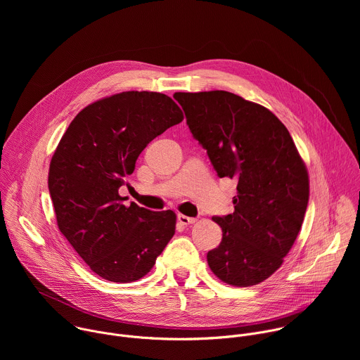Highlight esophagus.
<instances>
[{
	"label": "esophagus",
	"instance_id": "34e87169",
	"mask_svg": "<svg viewBox=\"0 0 360 360\" xmlns=\"http://www.w3.org/2000/svg\"><path fill=\"white\" fill-rule=\"evenodd\" d=\"M178 221H179V224H182V225H192V224H195L196 222V218H189V217H186V215H182V214H179L178 215Z\"/></svg>",
	"mask_w": 360,
	"mask_h": 360
}]
</instances>
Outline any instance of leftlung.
Here are the masks:
<instances>
[{
  "instance_id": "obj_1",
  "label": "left lung",
  "mask_w": 360,
  "mask_h": 360,
  "mask_svg": "<svg viewBox=\"0 0 360 360\" xmlns=\"http://www.w3.org/2000/svg\"><path fill=\"white\" fill-rule=\"evenodd\" d=\"M174 98L217 174L238 182L235 211L212 218L222 240L208 252V265L228 285H258L281 268L303 224L309 200L304 162L286 127L259 104L228 91Z\"/></svg>"
}]
</instances>
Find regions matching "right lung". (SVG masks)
<instances>
[{"mask_svg":"<svg viewBox=\"0 0 360 360\" xmlns=\"http://www.w3.org/2000/svg\"><path fill=\"white\" fill-rule=\"evenodd\" d=\"M182 120L168 95L127 91L85 107L63 135L49 164V195L61 233L98 276L141 279L174 236L175 212L127 207L118 189L145 146Z\"/></svg>","mask_w":360,"mask_h":360,"instance_id":"1","label":"right lung"}]
</instances>
